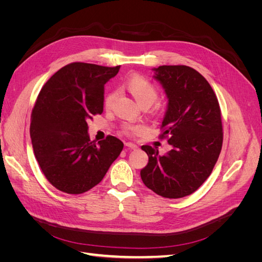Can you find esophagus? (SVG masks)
<instances>
[{"label":"esophagus","instance_id":"esophagus-1","mask_svg":"<svg viewBox=\"0 0 262 262\" xmlns=\"http://www.w3.org/2000/svg\"><path fill=\"white\" fill-rule=\"evenodd\" d=\"M126 147L128 148H131V149H137L138 148V146L134 144V143H131V142H126V143L124 144Z\"/></svg>","mask_w":262,"mask_h":262}]
</instances>
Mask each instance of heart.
<instances>
[{"label":"heart","instance_id":"obj_1","mask_svg":"<svg viewBox=\"0 0 262 262\" xmlns=\"http://www.w3.org/2000/svg\"><path fill=\"white\" fill-rule=\"evenodd\" d=\"M123 85L141 106L152 105L157 98L158 93H157L156 86L143 75H140V74L130 75L124 81ZM115 98H116V93L109 92L104 99L105 107L107 108L112 107ZM141 129H142V125L140 124L125 123L122 125V131L126 134L136 133Z\"/></svg>","mask_w":262,"mask_h":262}]
</instances>
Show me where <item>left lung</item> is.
<instances>
[{
  "mask_svg": "<svg viewBox=\"0 0 262 262\" xmlns=\"http://www.w3.org/2000/svg\"><path fill=\"white\" fill-rule=\"evenodd\" d=\"M153 70L168 98L161 138L172 148L158 155V149L142 146L148 163L141 178L158 195L178 199L199 189L217 162L223 144L221 109L211 85L194 69L162 66Z\"/></svg>",
  "mask_w": 262,
  "mask_h": 262,
  "instance_id": "obj_1",
  "label": "left lung"
}]
</instances>
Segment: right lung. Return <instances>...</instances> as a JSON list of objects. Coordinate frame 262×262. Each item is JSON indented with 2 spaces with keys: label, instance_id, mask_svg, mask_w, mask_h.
Masks as SVG:
<instances>
[{
  "label": "right lung",
  "instance_id": "1",
  "mask_svg": "<svg viewBox=\"0 0 262 262\" xmlns=\"http://www.w3.org/2000/svg\"><path fill=\"white\" fill-rule=\"evenodd\" d=\"M119 69L70 63L38 95L30 118L31 143L43 175L62 192L89 191L121 153L119 139L108 136L96 144L87 133V121L104 110V85Z\"/></svg>",
  "mask_w": 262,
  "mask_h": 262
}]
</instances>
